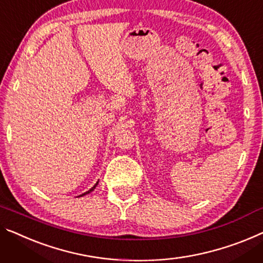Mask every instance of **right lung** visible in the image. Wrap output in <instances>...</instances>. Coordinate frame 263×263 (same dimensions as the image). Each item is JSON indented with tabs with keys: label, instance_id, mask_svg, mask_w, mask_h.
Instances as JSON below:
<instances>
[{
	"label": "right lung",
	"instance_id": "right-lung-1",
	"mask_svg": "<svg viewBox=\"0 0 263 263\" xmlns=\"http://www.w3.org/2000/svg\"><path fill=\"white\" fill-rule=\"evenodd\" d=\"M98 185V182L96 183V184H94V185L91 187V189H89L88 191H86V193H84V194H82V195H80V196H84V195H86V194H89V193H91V191H93L94 189H96V186Z\"/></svg>",
	"mask_w": 263,
	"mask_h": 263
}]
</instances>
